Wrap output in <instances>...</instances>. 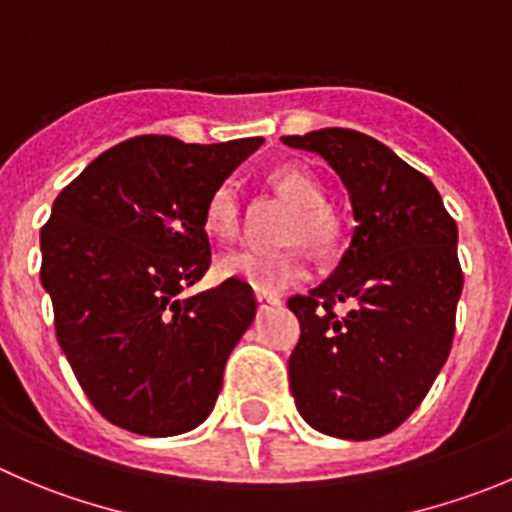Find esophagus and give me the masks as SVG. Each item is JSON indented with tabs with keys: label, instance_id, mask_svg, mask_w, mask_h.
Returning a JSON list of instances; mask_svg holds the SVG:
<instances>
[{
	"label": "esophagus",
	"instance_id": "obj_1",
	"mask_svg": "<svg viewBox=\"0 0 512 512\" xmlns=\"http://www.w3.org/2000/svg\"><path fill=\"white\" fill-rule=\"evenodd\" d=\"M256 304H259V311H264V309H271V306H279L281 301L269 294H256Z\"/></svg>",
	"mask_w": 512,
	"mask_h": 512
}]
</instances>
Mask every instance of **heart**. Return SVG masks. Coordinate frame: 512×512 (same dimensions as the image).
<instances>
[{"mask_svg": "<svg viewBox=\"0 0 512 512\" xmlns=\"http://www.w3.org/2000/svg\"><path fill=\"white\" fill-rule=\"evenodd\" d=\"M266 183L294 206V211L286 218L284 241L296 243L281 248V251L246 248V251L223 253L216 261V271L223 279L241 281L259 294L271 296L299 284L309 274L299 243H304L321 259H329L342 248L344 236H347V221L332 203L324 201V183L304 163L279 165L266 175ZM238 223H241V203H238L236 186L221 183L208 196L206 208H203V226L213 238L228 241L236 236Z\"/></svg>", "mask_w": 512, "mask_h": 512, "instance_id": "heart-1", "label": "heart"}]
</instances>
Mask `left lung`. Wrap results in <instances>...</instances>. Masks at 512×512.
<instances>
[{
  "instance_id": "8db88e82",
  "label": "left lung",
  "mask_w": 512,
  "mask_h": 512,
  "mask_svg": "<svg viewBox=\"0 0 512 512\" xmlns=\"http://www.w3.org/2000/svg\"><path fill=\"white\" fill-rule=\"evenodd\" d=\"M319 153L352 196V243L329 279L289 299L301 337L291 394L314 430L374 440L397 430L440 374L462 291L457 223L432 180L357 130L284 135ZM337 303H352L347 315Z\"/></svg>"
}]
</instances>
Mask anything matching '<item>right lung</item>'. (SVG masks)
<instances>
[{"label": "right lung", "instance_id": "obj_1", "mask_svg": "<svg viewBox=\"0 0 512 512\" xmlns=\"http://www.w3.org/2000/svg\"><path fill=\"white\" fill-rule=\"evenodd\" d=\"M261 143L138 135L97 155L55 198L40 279L57 342L107 422L168 437L211 415L256 299L233 279L178 294L211 266L208 196Z\"/></svg>", "mask_w": 512, "mask_h": 512}]
</instances>
